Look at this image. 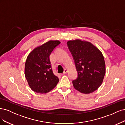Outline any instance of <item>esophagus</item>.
I'll use <instances>...</instances> for the list:
<instances>
[{"mask_svg": "<svg viewBox=\"0 0 125 125\" xmlns=\"http://www.w3.org/2000/svg\"><path fill=\"white\" fill-rule=\"evenodd\" d=\"M67 72H68V71H67V70H64L63 73V74H66V73H67Z\"/></svg>", "mask_w": 125, "mask_h": 125, "instance_id": "1", "label": "esophagus"}]
</instances>
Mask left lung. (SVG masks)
I'll return each mask as SVG.
<instances>
[{
    "label": "left lung",
    "instance_id": "obj_1",
    "mask_svg": "<svg viewBox=\"0 0 125 125\" xmlns=\"http://www.w3.org/2000/svg\"><path fill=\"white\" fill-rule=\"evenodd\" d=\"M73 56L77 78L72 81L75 89L90 94L101 85L105 74V63L101 51L91 43L76 39L67 42Z\"/></svg>",
    "mask_w": 125,
    "mask_h": 125
}]
</instances>
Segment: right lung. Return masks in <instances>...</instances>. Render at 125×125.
I'll return each instance as SVG.
<instances>
[{
    "label": "right lung",
    "instance_id": "add662e5",
    "mask_svg": "<svg viewBox=\"0 0 125 125\" xmlns=\"http://www.w3.org/2000/svg\"><path fill=\"white\" fill-rule=\"evenodd\" d=\"M60 42L50 41L35 48L28 56L25 65V76L32 90L47 93L59 82L51 69L49 56Z\"/></svg>",
    "mask_w": 125,
    "mask_h": 125
}]
</instances>
